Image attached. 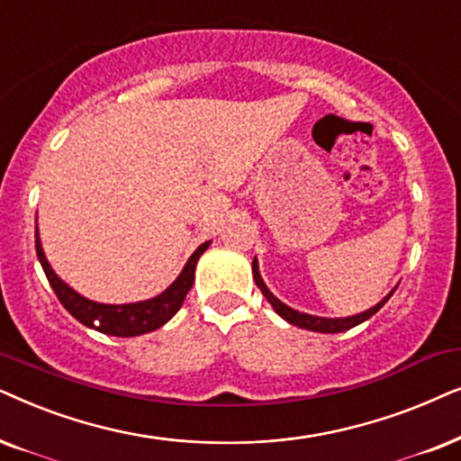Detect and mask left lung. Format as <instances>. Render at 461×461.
I'll return each instance as SVG.
<instances>
[{
    "label": "left lung",
    "instance_id": "8db88e82",
    "mask_svg": "<svg viewBox=\"0 0 461 461\" xmlns=\"http://www.w3.org/2000/svg\"><path fill=\"white\" fill-rule=\"evenodd\" d=\"M253 278H255V282H257V286L261 288L263 297H266L267 302L272 303V308L276 310V314H278L280 318H285L286 322L294 324V327L314 330V333H343V330L352 329V327H356V324L369 321V318H371L373 314H377V312L384 308L385 302H388V299H390L392 294H394V291H396V286H394L388 294H385L382 302L375 303V305H373V308H369V310L360 312V314L346 316V318H322V316L305 314V312H297V310L288 308L286 303H282L280 299L276 297V294L266 286V282H263L261 272H259V261H257V257L253 259Z\"/></svg>",
    "mask_w": 461,
    "mask_h": 461
}]
</instances>
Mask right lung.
<instances>
[{"instance_id":"1","label":"right lung","mask_w":461,"mask_h":461,"mask_svg":"<svg viewBox=\"0 0 461 461\" xmlns=\"http://www.w3.org/2000/svg\"><path fill=\"white\" fill-rule=\"evenodd\" d=\"M208 247H211V240L200 244V247L194 250V255L189 257L185 267L181 269V274L176 276L173 285H170L167 291L156 294V297L137 303H98L86 299L84 294L73 291L65 280L59 278L57 272H54L52 266L46 259L40 240V230L35 227V250H38V259L41 263V267H44V274L48 282H50L52 291L57 293L59 302L65 305V310L69 312L76 321L86 324L88 329H95L98 333L113 337H137L164 327V324L181 310L183 302H185V294L194 285L195 266H198L200 255L204 253Z\"/></svg>"}]
</instances>
